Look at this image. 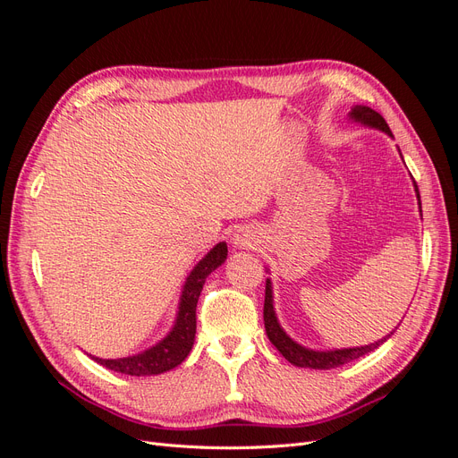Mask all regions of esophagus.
Segmentation results:
<instances>
[{"label": "esophagus", "mask_w": 458, "mask_h": 458, "mask_svg": "<svg viewBox=\"0 0 458 458\" xmlns=\"http://www.w3.org/2000/svg\"><path fill=\"white\" fill-rule=\"evenodd\" d=\"M256 234L250 229H237L233 234V244L237 248H254L256 246Z\"/></svg>", "instance_id": "34e87169"}]
</instances>
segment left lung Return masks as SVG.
I'll return each instance as SVG.
<instances>
[{
	"label": "left lung",
	"mask_w": 458,
	"mask_h": 458,
	"mask_svg": "<svg viewBox=\"0 0 458 458\" xmlns=\"http://www.w3.org/2000/svg\"><path fill=\"white\" fill-rule=\"evenodd\" d=\"M350 118L353 122L363 123V126L369 128H377L384 133H387L390 137V126H387L386 120L377 113V110H372L369 106L363 105H357L352 108ZM414 189H417V199L420 204V195H419V187L414 183ZM422 212V210H420ZM263 321H266V332H267V338L271 340V344L275 345L279 353L296 367H303V369H318V370H328V369H336L342 367L345 363H352L355 359L363 357L367 353H370L372 350H377L378 345H382L387 338H390L394 332L390 335L384 336L382 340L369 344V345H361V348H344V350H330V352H315L310 348H303V345L296 344L293 338H290L286 332L281 328L279 321H276V315H275V308H273V288H271V281H266V303H263Z\"/></svg>",
	"instance_id": "1"
}]
</instances>
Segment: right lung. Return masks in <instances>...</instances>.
<instances>
[{"label":"right lung","mask_w":458,"mask_h":458,"mask_svg":"<svg viewBox=\"0 0 458 458\" xmlns=\"http://www.w3.org/2000/svg\"><path fill=\"white\" fill-rule=\"evenodd\" d=\"M227 259V244L219 242L210 252H208L187 276L182 300H179V311L175 325L170 330V335L160 340L152 348L120 359H101L91 357L103 367L128 374V377H152V374H162L165 370H172L177 365L185 361L192 344H195L197 335V303L202 293V286L206 283V276L214 269H217L221 263Z\"/></svg>","instance_id":"right-lung-1"}]
</instances>
